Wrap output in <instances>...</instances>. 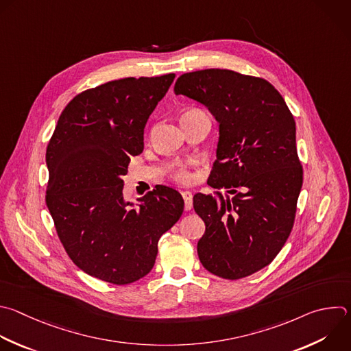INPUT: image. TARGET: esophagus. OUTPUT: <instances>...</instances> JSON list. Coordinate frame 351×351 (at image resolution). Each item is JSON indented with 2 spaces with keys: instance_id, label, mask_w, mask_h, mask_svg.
<instances>
[{
  "instance_id": "obj_1",
  "label": "esophagus",
  "mask_w": 351,
  "mask_h": 351,
  "mask_svg": "<svg viewBox=\"0 0 351 351\" xmlns=\"http://www.w3.org/2000/svg\"><path fill=\"white\" fill-rule=\"evenodd\" d=\"M182 197L184 199V209L190 210L193 208V194L190 191H182Z\"/></svg>"
}]
</instances>
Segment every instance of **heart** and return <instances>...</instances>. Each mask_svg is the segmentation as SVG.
I'll use <instances>...</instances> for the list:
<instances>
[{"instance_id": "1", "label": "heart", "mask_w": 351, "mask_h": 351, "mask_svg": "<svg viewBox=\"0 0 351 351\" xmlns=\"http://www.w3.org/2000/svg\"><path fill=\"white\" fill-rule=\"evenodd\" d=\"M194 111H198V110H189V111H186V112H194ZM186 112H184V114H186ZM173 176H175L176 180H179V182H182V183H186V182H189V180L191 179L190 172H189V171L186 169V167L182 165V164H179V165L175 167Z\"/></svg>"}]
</instances>
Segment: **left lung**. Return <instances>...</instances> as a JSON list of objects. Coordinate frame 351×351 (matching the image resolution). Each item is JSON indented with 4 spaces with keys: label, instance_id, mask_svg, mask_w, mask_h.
Segmentation results:
<instances>
[{
    "label": "left lung",
    "instance_id": "left-lung-1",
    "mask_svg": "<svg viewBox=\"0 0 351 351\" xmlns=\"http://www.w3.org/2000/svg\"><path fill=\"white\" fill-rule=\"evenodd\" d=\"M173 90L204 104L219 123L208 184L234 194L193 197L205 223L199 262L226 280L248 277L273 262L293 227L303 183L293 115L269 81L232 70L182 74Z\"/></svg>",
    "mask_w": 351,
    "mask_h": 351
}]
</instances>
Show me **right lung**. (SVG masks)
<instances>
[{
	"label": "right lung",
	"mask_w": 351,
	"mask_h": 351,
	"mask_svg": "<svg viewBox=\"0 0 351 351\" xmlns=\"http://www.w3.org/2000/svg\"><path fill=\"white\" fill-rule=\"evenodd\" d=\"M175 74L123 78L78 93L47 147V205L67 255L86 274L125 285L149 274L158 240L182 216L179 191L156 186L124 199L131 156L143 152L150 114Z\"/></svg>",
	"instance_id": "1"
}]
</instances>
